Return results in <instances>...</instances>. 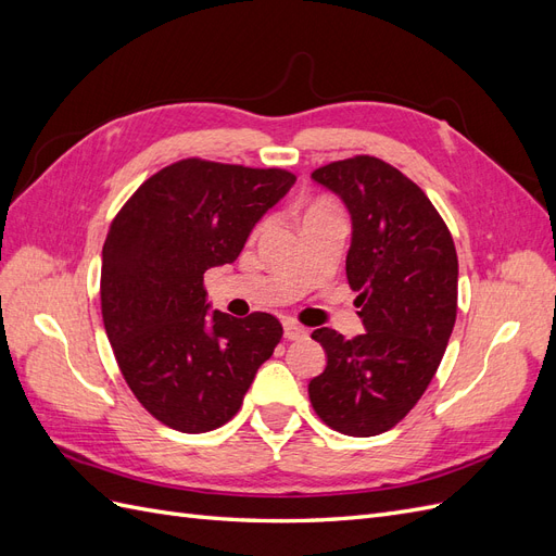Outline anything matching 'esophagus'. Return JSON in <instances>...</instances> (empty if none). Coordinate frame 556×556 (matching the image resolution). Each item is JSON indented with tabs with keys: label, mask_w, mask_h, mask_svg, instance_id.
Masks as SVG:
<instances>
[{
	"label": "esophagus",
	"mask_w": 556,
	"mask_h": 556,
	"mask_svg": "<svg viewBox=\"0 0 556 556\" xmlns=\"http://www.w3.org/2000/svg\"><path fill=\"white\" fill-rule=\"evenodd\" d=\"M306 336H308L306 327H301L296 323H285V339L288 341H301V339H306Z\"/></svg>",
	"instance_id": "34e87169"
}]
</instances>
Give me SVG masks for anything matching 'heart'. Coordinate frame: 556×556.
I'll list each match as a JSON object with an SVG mask.
<instances>
[{
	"instance_id": "obj_1",
	"label": "heart",
	"mask_w": 556,
	"mask_h": 556,
	"mask_svg": "<svg viewBox=\"0 0 556 556\" xmlns=\"http://www.w3.org/2000/svg\"><path fill=\"white\" fill-rule=\"evenodd\" d=\"M329 211H331L329 204H325V201H317V204H313V206L306 211V215H313V213H329Z\"/></svg>"
}]
</instances>
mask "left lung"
Listing matches in <instances>:
<instances>
[{"mask_svg": "<svg viewBox=\"0 0 556 556\" xmlns=\"http://www.w3.org/2000/svg\"><path fill=\"white\" fill-rule=\"evenodd\" d=\"M311 178L350 213L345 274L366 331L350 341L313 331L327 366L308 396L325 425L366 439L401 422L435 376L457 319V250L429 197L392 164L357 155Z\"/></svg>", "mask_w": 556, "mask_h": 556, "instance_id": "obj_1", "label": "left lung"}]
</instances>
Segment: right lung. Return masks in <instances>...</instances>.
<instances>
[{"mask_svg": "<svg viewBox=\"0 0 556 556\" xmlns=\"http://www.w3.org/2000/svg\"><path fill=\"white\" fill-rule=\"evenodd\" d=\"M294 180L282 169L180 160L115 215L102 250L104 327L129 390L162 425L223 427L274 355L278 319L211 313L204 274L241 255Z\"/></svg>", "mask_w": 556, "mask_h": 556, "instance_id": "obj_1", "label": "right lung"}]
</instances>
